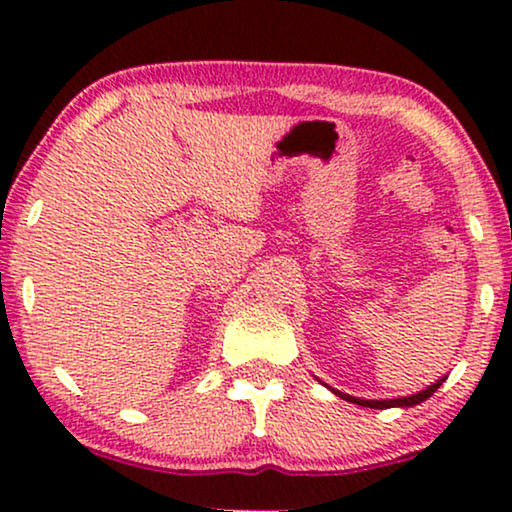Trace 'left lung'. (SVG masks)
<instances>
[{
	"instance_id": "1",
	"label": "left lung",
	"mask_w": 512,
	"mask_h": 512,
	"mask_svg": "<svg viewBox=\"0 0 512 512\" xmlns=\"http://www.w3.org/2000/svg\"><path fill=\"white\" fill-rule=\"evenodd\" d=\"M440 384H443V380H438L436 384H431L429 389L419 391V394L415 396H403V398H387V401H363V398H354V396H347V394H340V391H335L340 398H345V401H352L356 405H363V408H375V410H384V408H410V405H417L426 401V398L433 396L438 391Z\"/></svg>"
}]
</instances>
